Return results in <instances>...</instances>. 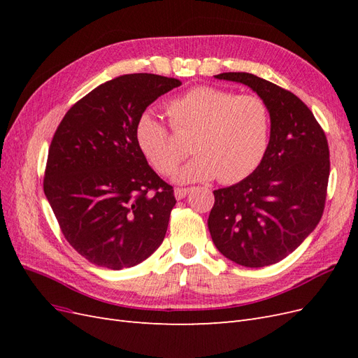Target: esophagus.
I'll return each mask as SVG.
<instances>
[{
	"label": "esophagus",
	"mask_w": 358,
	"mask_h": 358,
	"mask_svg": "<svg viewBox=\"0 0 358 358\" xmlns=\"http://www.w3.org/2000/svg\"><path fill=\"white\" fill-rule=\"evenodd\" d=\"M189 188H176L175 189V197L178 199V200H182V199H185L188 194H189Z\"/></svg>",
	"instance_id": "34e87169"
}]
</instances>
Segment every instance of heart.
I'll return each instance as SVG.
<instances>
[{"mask_svg":"<svg viewBox=\"0 0 358 358\" xmlns=\"http://www.w3.org/2000/svg\"><path fill=\"white\" fill-rule=\"evenodd\" d=\"M171 125L180 136L192 134L194 157L179 171L180 182L218 178L236 183L262 164L270 140V110L257 95H237L215 86H197L167 106ZM140 150L161 175L170 176L189 149L152 112L136 125Z\"/></svg>","mask_w":358,"mask_h":358,"instance_id":"1","label":"heart"}]
</instances>
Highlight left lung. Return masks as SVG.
Listing matches in <instances>:
<instances>
[{
  "mask_svg": "<svg viewBox=\"0 0 358 358\" xmlns=\"http://www.w3.org/2000/svg\"><path fill=\"white\" fill-rule=\"evenodd\" d=\"M216 79L243 83L270 110L267 152L251 175L215 189L208 227L218 251L236 264L264 267L291 254L318 225L327 197V137L297 95L251 73Z\"/></svg>",
  "mask_w": 358,
  "mask_h": 358,
  "instance_id": "left-lung-1",
  "label": "left lung"
}]
</instances>
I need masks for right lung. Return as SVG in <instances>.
<instances>
[{"label":"right lung","mask_w":358,"mask_h":358,"mask_svg":"<svg viewBox=\"0 0 358 358\" xmlns=\"http://www.w3.org/2000/svg\"><path fill=\"white\" fill-rule=\"evenodd\" d=\"M180 85L149 73L119 76L73 104L53 134L43 188L64 237L95 266L133 267L164 241L176 199L148 164L136 125Z\"/></svg>","instance_id":"obj_1"}]
</instances>
